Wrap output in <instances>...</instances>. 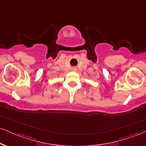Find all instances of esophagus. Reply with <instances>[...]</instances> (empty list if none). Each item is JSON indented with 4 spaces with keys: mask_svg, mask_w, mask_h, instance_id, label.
<instances>
[{
    "mask_svg": "<svg viewBox=\"0 0 146 146\" xmlns=\"http://www.w3.org/2000/svg\"><path fill=\"white\" fill-rule=\"evenodd\" d=\"M73 70H75V69H76V68H75V67H74V68H73Z\"/></svg>",
    "mask_w": 146,
    "mask_h": 146,
    "instance_id": "obj_1",
    "label": "esophagus"
}]
</instances>
